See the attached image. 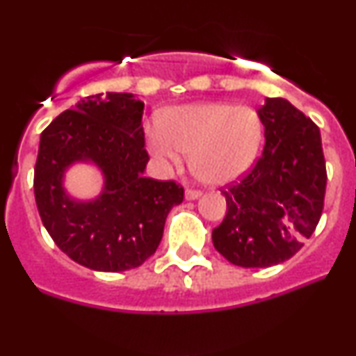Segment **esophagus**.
<instances>
[{
    "label": "esophagus",
    "instance_id": "esophagus-1",
    "mask_svg": "<svg viewBox=\"0 0 356 356\" xmlns=\"http://www.w3.org/2000/svg\"><path fill=\"white\" fill-rule=\"evenodd\" d=\"M200 195H202V192H200V191H195V189H187L186 191V199L187 200H195V199H199Z\"/></svg>",
    "mask_w": 356,
    "mask_h": 356
}]
</instances>
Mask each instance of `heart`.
Listing matches in <instances>:
<instances>
[{
    "label": "heart",
    "mask_w": 356,
    "mask_h": 356,
    "mask_svg": "<svg viewBox=\"0 0 356 356\" xmlns=\"http://www.w3.org/2000/svg\"><path fill=\"white\" fill-rule=\"evenodd\" d=\"M264 126L247 106L197 102L177 106L145 129L149 152L167 169L191 154V169L209 186H227L245 175L259 156Z\"/></svg>",
    "instance_id": "1"
}]
</instances>
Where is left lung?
<instances>
[{
  "label": "left lung",
  "instance_id": "1",
  "mask_svg": "<svg viewBox=\"0 0 356 356\" xmlns=\"http://www.w3.org/2000/svg\"><path fill=\"white\" fill-rule=\"evenodd\" d=\"M264 154L241 182L222 191L227 213L212 242L230 264L264 268L282 264L314 234L323 211L327 169L320 129L282 97L259 111Z\"/></svg>",
  "mask_w": 356,
  "mask_h": 356
}]
</instances>
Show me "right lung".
Wrapping results in <instances>:
<instances>
[{"label": "right lung", "mask_w": 356, "mask_h": 356, "mask_svg": "<svg viewBox=\"0 0 356 356\" xmlns=\"http://www.w3.org/2000/svg\"><path fill=\"white\" fill-rule=\"evenodd\" d=\"M144 102L129 92L88 96L41 132L34 167V199L56 245L91 270L139 267L159 247L167 213L184 200L174 181L145 177ZM102 170L105 186L91 201L63 189L72 163Z\"/></svg>", "instance_id": "add662e5"}]
</instances>
